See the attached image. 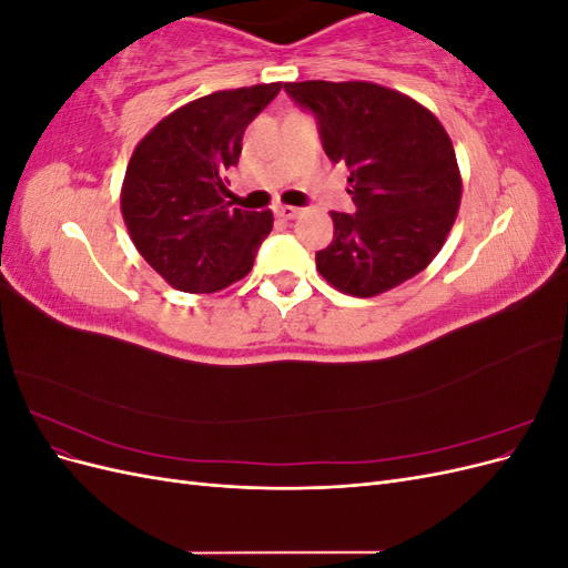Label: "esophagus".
I'll return each mask as SVG.
<instances>
[{"mask_svg": "<svg viewBox=\"0 0 568 568\" xmlns=\"http://www.w3.org/2000/svg\"><path fill=\"white\" fill-rule=\"evenodd\" d=\"M277 217H282V220H296L298 215H301V211L298 209H294V205H277Z\"/></svg>", "mask_w": 568, "mask_h": 568, "instance_id": "34e87169", "label": "esophagus"}]
</instances>
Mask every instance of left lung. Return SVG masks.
Listing matches in <instances>:
<instances>
[{
    "label": "left lung",
    "mask_w": 568,
    "mask_h": 568,
    "mask_svg": "<svg viewBox=\"0 0 568 568\" xmlns=\"http://www.w3.org/2000/svg\"><path fill=\"white\" fill-rule=\"evenodd\" d=\"M317 115L322 146L348 168L355 215L332 213L334 239L317 272L348 296L372 298L400 286L434 261L462 201L450 134L412 97L384 84L284 82Z\"/></svg>",
    "instance_id": "1"
}]
</instances>
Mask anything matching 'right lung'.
<instances>
[{
    "label": "right lung",
    "instance_id": "obj_1",
    "mask_svg": "<svg viewBox=\"0 0 568 568\" xmlns=\"http://www.w3.org/2000/svg\"><path fill=\"white\" fill-rule=\"evenodd\" d=\"M282 82L222 90L175 109L134 146L120 189L132 244L161 277L186 294H215L244 280L272 211L225 201V170L239 163L251 120Z\"/></svg>",
    "mask_w": 568,
    "mask_h": 568
}]
</instances>
